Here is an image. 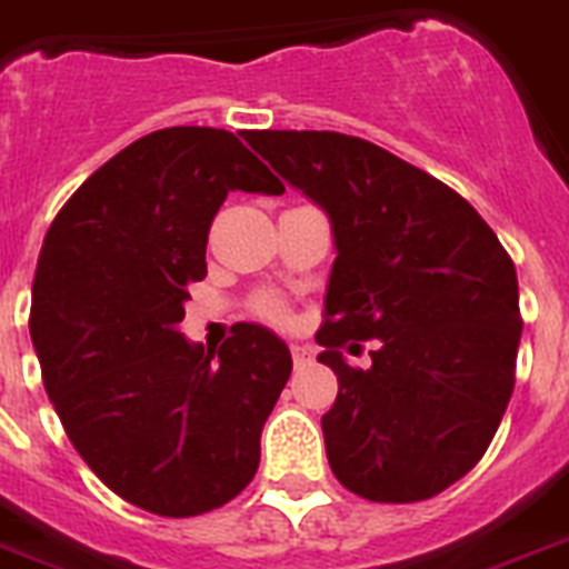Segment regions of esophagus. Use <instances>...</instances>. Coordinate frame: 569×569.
<instances>
[{"label": "esophagus", "instance_id": "esophagus-1", "mask_svg": "<svg viewBox=\"0 0 569 569\" xmlns=\"http://www.w3.org/2000/svg\"><path fill=\"white\" fill-rule=\"evenodd\" d=\"M292 361H295V367H298V370H303V367L312 365V352H309L307 347H298V343H295V347H292Z\"/></svg>", "mask_w": 569, "mask_h": 569}]
</instances>
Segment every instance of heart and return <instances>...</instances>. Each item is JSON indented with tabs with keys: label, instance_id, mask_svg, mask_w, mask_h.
<instances>
[{
	"label": "heart",
	"instance_id": "1",
	"mask_svg": "<svg viewBox=\"0 0 569 569\" xmlns=\"http://www.w3.org/2000/svg\"><path fill=\"white\" fill-rule=\"evenodd\" d=\"M251 312H254L260 321L271 323V327L283 329L292 323V312H289V307H286L283 300L277 298V295H269V292L257 295V298L251 300Z\"/></svg>",
	"mask_w": 569,
	"mask_h": 569
}]
</instances>
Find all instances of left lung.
Segmentation results:
<instances>
[{
	"instance_id": "1",
	"label": "left lung",
	"mask_w": 569,
	"mask_h": 569,
	"mask_svg": "<svg viewBox=\"0 0 569 569\" xmlns=\"http://www.w3.org/2000/svg\"><path fill=\"white\" fill-rule=\"evenodd\" d=\"M248 144L332 219L318 361L338 376L321 428L332 475L373 503L428 500L475 469L515 388L518 274L457 190L343 132L262 130ZM373 340L375 367L343 346Z\"/></svg>"
}]
</instances>
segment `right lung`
<instances>
[{"label":"right lung","mask_w":569,"mask_h":569,"mask_svg":"<svg viewBox=\"0 0 569 569\" xmlns=\"http://www.w3.org/2000/svg\"><path fill=\"white\" fill-rule=\"evenodd\" d=\"M228 190L283 181L233 132H150L71 193L33 271L28 327L66 437L118 498L161 518L213 512L251 483L292 373L269 329L237 323L217 356L176 329Z\"/></svg>","instance_id":"right-lung-1"}]
</instances>
